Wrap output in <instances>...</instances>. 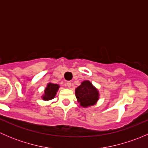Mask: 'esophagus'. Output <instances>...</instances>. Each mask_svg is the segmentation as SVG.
Wrapping results in <instances>:
<instances>
[{
    "label": "esophagus",
    "instance_id": "obj_1",
    "mask_svg": "<svg viewBox=\"0 0 148 148\" xmlns=\"http://www.w3.org/2000/svg\"><path fill=\"white\" fill-rule=\"evenodd\" d=\"M71 82H66V86H68L69 88H70V87H71Z\"/></svg>",
    "mask_w": 148,
    "mask_h": 148
}]
</instances>
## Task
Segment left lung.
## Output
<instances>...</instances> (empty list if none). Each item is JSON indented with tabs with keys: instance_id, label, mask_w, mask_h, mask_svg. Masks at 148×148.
<instances>
[{
	"instance_id": "1",
	"label": "left lung",
	"mask_w": 148,
	"mask_h": 148,
	"mask_svg": "<svg viewBox=\"0 0 148 148\" xmlns=\"http://www.w3.org/2000/svg\"><path fill=\"white\" fill-rule=\"evenodd\" d=\"M75 95L80 105L84 107L94 105L99 99L97 89L89 81H84L75 89Z\"/></svg>"
}]
</instances>
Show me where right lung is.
<instances>
[{
  "label": "right lung",
  "mask_w": 148,
  "mask_h": 148,
  "mask_svg": "<svg viewBox=\"0 0 148 148\" xmlns=\"http://www.w3.org/2000/svg\"><path fill=\"white\" fill-rule=\"evenodd\" d=\"M59 88V86L56 84H48L47 86L44 90V95L42 97L43 99L44 100H51V99H53L54 97L56 96Z\"/></svg>",
  "instance_id": "add662e5"
}]
</instances>
